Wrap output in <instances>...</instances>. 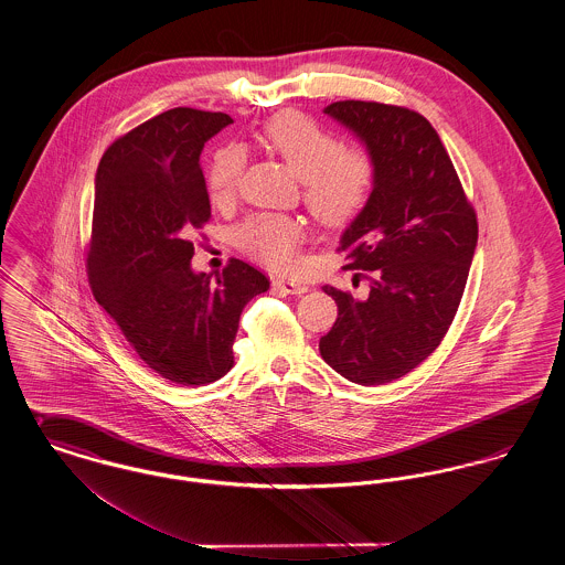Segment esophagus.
I'll list each match as a JSON object with an SVG mask.
<instances>
[{
	"label": "esophagus",
	"instance_id": "34e87169",
	"mask_svg": "<svg viewBox=\"0 0 565 565\" xmlns=\"http://www.w3.org/2000/svg\"><path fill=\"white\" fill-rule=\"evenodd\" d=\"M273 288L275 290H279V292H284V295H305L309 288L305 286V284H300V281H296V279H288V277H277V279H273Z\"/></svg>",
	"mask_w": 565,
	"mask_h": 565
}]
</instances>
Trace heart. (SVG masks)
<instances>
[{
	"mask_svg": "<svg viewBox=\"0 0 565 565\" xmlns=\"http://www.w3.org/2000/svg\"><path fill=\"white\" fill-rule=\"evenodd\" d=\"M263 143L300 178L307 210L330 228H341L366 210L379 180L375 152L362 143H341L339 135L300 109L273 114L260 131ZM245 148L224 143L205 167V189L214 205L235 196ZM307 231L292 215H252L239 228V245L265 267L292 269Z\"/></svg>",
	"mask_w": 565,
	"mask_h": 565,
	"instance_id": "1",
	"label": "heart"
}]
</instances>
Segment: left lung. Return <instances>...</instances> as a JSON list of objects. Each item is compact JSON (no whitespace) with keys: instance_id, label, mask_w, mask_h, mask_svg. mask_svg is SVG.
I'll return each mask as SVG.
<instances>
[{"instance_id":"8db88e82","label":"left lung","mask_w":565,"mask_h":565,"mask_svg":"<svg viewBox=\"0 0 565 565\" xmlns=\"http://www.w3.org/2000/svg\"><path fill=\"white\" fill-rule=\"evenodd\" d=\"M323 111L375 152L379 180L337 247L348 260L343 269L371 270V292L358 300L323 286L339 316L320 339V353L353 383L383 385L411 373L445 339L479 222L440 137L419 111L353 99Z\"/></svg>"}]
</instances>
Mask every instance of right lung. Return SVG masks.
<instances>
[{
  "mask_svg": "<svg viewBox=\"0 0 565 565\" xmlns=\"http://www.w3.org/2000/svg\"><path fill=\"white\" fill-rule=\"evenodd\" d=\"M222 111L173 108L120 135L95 178L88 284L135 353L162 379L207 385L226 375L243 307L269 279L231 258L192 273V233L210 217L201 150L231 125Z\"/></svg>",
  "mask_w": 565,
  "mask_h": 565,
  "instance_id": "right-lung-1",
  "label": "right lung"
}]
</instances>
